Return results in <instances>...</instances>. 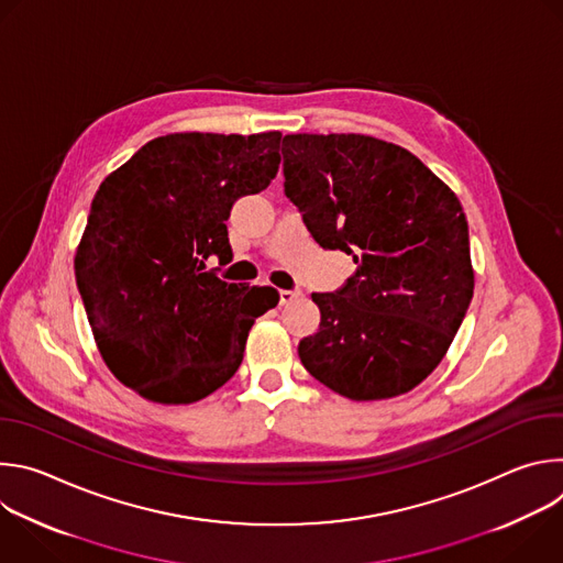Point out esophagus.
Returning a JSON list of instances; mask_svg holds the SVG:
<instances>
[{
	"label": "esophagus",
	"instance_id": "1",
	"mask_svg": "<svg viewBox=\"0 0 563 563\" xmlns=\"http://www.w3.org/2000/svg\"><path fill=\"white\" fill-rule=\"evenodd\" d=\"M302 296L300 289H280V305H289Z\"/></svg>",
	"mask_w": 563,
	"mask_h": 563
}]
</instances>
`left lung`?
<instances>
[{"instance_id":"8db88e82","label":"left lung","mask_w":563,"mask_h":563,"mask_svg":"<svg viewBox=\"0 0 563 563\" xmlns=\"http://www.w3.org/2000/svg\"><path fill=\"white\" fill-rule=\"evenodd\" d=\"M285 196L323 250L354 258L334 294H311L305 369L352 400L417 387L445 356L472 300L467 220L459 198L410 151L356 135L283 140Z\"/></svg>"}]
</instances>
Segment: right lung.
I'll use <instances>...</instances> for the list:
<instances>
[{"label": "right lung", "mask_w": 563, "mask_h": 563, "mask_svg": "<svg viewBox=\"0 0 563 563\" xmlns=\"http://www.w3.org/2000/svg\"><path fill=\"white\" fill-rule=\"evenodd\" d=\"M280 140L172 133L100 185L75 280L104 363L140 396L180 406L216 391L243 363L239 336L247 341L254 318L278 305L274 287L224 283L205 261H231L224 222L238 198L276 178Z\"/></svg>", "instance_id": "add662e5"}]
</instances>
